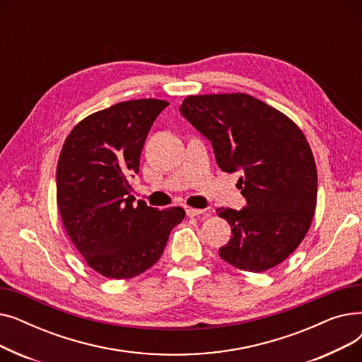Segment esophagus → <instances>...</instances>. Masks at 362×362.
<instances>
[{"instance_id": "1", "label": "esophagus", "mask_w": 362, "mask_h": 362, "mask_svg": "<svg viewBox=\"0 0 362 362\" xmlns=\"http://www.w3.org/2000/svg\"><path fill=\"white\" fill-rule=\"evenodd\" d=\"M204 210H198V208H186V214L187 217H198L201 214H204Z\"/></svg>"}]
</instances>
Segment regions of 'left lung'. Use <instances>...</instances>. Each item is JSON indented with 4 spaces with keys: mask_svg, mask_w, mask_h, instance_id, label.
Masks as SVG:
<instances>
[{
    "mask_svg": "<svg viewBox=\"0 0 362 362\" xmlns=\"http://www.w3.org/2000/svg\"><path fill=\"white\" fill-rule=\"evenodd\" d=\"M179 110L211 142L218 167L242 173L245 208L217 210L232 227L218 255L243 272L276 267L305 238L317 205V168L302 130L248 93L191 95Z\"/></svg>",
    "mask_w": 362,
    "mask_h": 362,
    "instance_id": "left-lung-1",
    "label": "left lung"
}]
</instances>
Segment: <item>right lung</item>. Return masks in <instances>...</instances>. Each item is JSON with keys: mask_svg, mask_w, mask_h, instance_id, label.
<instances>
[{"mask_svg": "<svg viewBox=\"0 0 362 362\" xmlns=\"http://www.w3.org/2000/svg\"><path fill=\"white\" fill-rule=\"evenodd\" d=\"M168 105L133 100L90 114L66 138L57 164V205L64 229L88 265L110 279H130L154 265L185 210L133 205L148 132Z\"/></svg>", "mask_w": 362, "mask_h": 362, "instance_id": "1", "label": "right lung"}]
</instances>
